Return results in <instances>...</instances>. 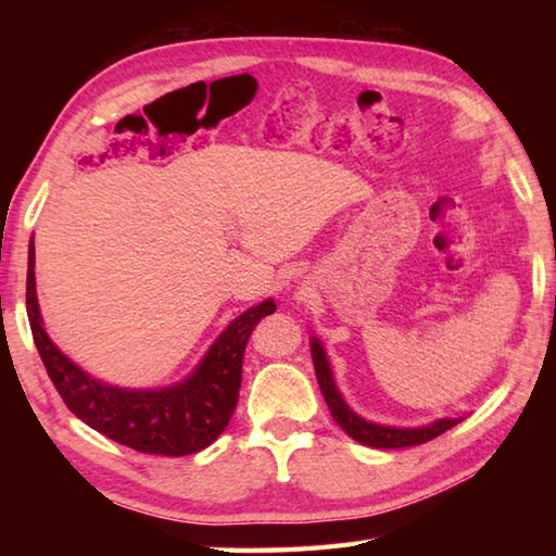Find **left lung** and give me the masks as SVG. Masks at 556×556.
I'll return each mask as SVG.
<instances>
[{
	"label": "left lung",
	"mask_w": 556,
	"mask_h": 556,
	"mask_svg": "<svg viewBox=\"0 0 556 556\" xmlns=\"http://www.w3.org/2000/svg\"><path fill=\"white\" fill-rule=\"evenodd\" d=\"M312 357H314V368H316V380L318 388L324 392V400L331 409L333 419L338 421L348 437H353L355 441H361L365 446L372 448H402V446H417L425 444V441H431L439 434H444L451 427H456L460 419H437L427 427H414V429H400V427H384V425H375V421H368L348 407L345 400L338 392L336 382H333V372H331V363H328L326 351L318 338H312Z\"/></svg>",
	"instance_id": "8db88e82"
}]
</instances>
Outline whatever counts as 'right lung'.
I'll return each mask as SVG.
<instances>
[{"label": "right lung", "instance_id": "add662e5", "mask_svg": "<svg viewBox=\"0 0 556 556\" xmlns=\"http://www.w3.org/2000/svg\"><path fill=\"white\" fill-rule=\"evenodd\" d=\"M275 312L277 304L267 299L240 314L215 338L199 368L184 382L159 390L112 388L80 370L46 333L36 299L34 240L29 244L26 314L46 372L75 417L117 444L142 454L188 456L211 446L223 434L238 404L244 345L262 318Z\"/></svg>", "mask_w": 556, "mask_h": 556}]
</instances>
